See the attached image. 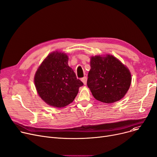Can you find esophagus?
I'll use <instances>...</instances> for the list:
<instances>
[{"mask_svg":"<svg viewBox=\"0 0 157 157\" xmlns=\"http://www.w3.org/2000/svg\"><path fill=\"white\" fill-rule=\"evenodd\" d=\"M81 81H82V82H83V84L85 85H86V82H87V78L86 77H84V78H83L81 79Z\"/></svg>","mask_w":157,"mask_h":157,"instance_id":"34e87169","label":"esophagus"}]
</instances>
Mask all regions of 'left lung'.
Returning <instances> with one entry per match:
<instances>
[{"label":"left lung","mask_w":157,"mask_h":157,"mask_svg":"<svg viewBox=\"0 0 157 157\" xmlns=\"http://www.w3.org/2000/svg\"><path fill=\"white\" fill-rule=\"evenodd\" d=\"M87 85L98 101L111 104L123 98L130 86V70L112 55L90 57Z\"/></svg>","instance_id":"8db88e82"}]
</instances>
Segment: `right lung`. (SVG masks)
Listing matches in <instances>:
<instances>
[{
  "mask_svg": "<svg viewBox=\"0 0 157 157\" xmlns=\"http://www.w3.org/2000/svg\"><path fill=\"white\" fill-rule=\"evenodd\" d=\"M64 52L49 53L38 67L34 84L39 96L48 105L61 108L73 102L83 83L68 65Z\"/></svg>",
  "mask_w": 157,
  "mask_h": 157,
  "instance_id": "1",
  "label": "right lung"
}]
</instances>
